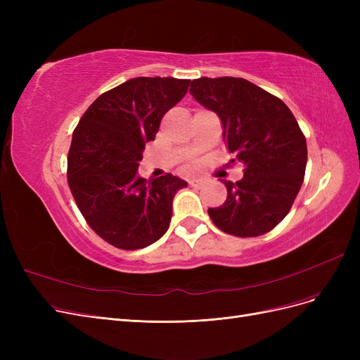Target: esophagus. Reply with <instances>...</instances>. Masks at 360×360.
<instances>
[{"label": "esophagus", "mask_w": 360, "mask_h": 360, "mask_svg": "<svg viewBox=\"0 0 360 360\" xmlns=\"http://www.w3.org/2000/svg\"><path fill=\"white\" fill-rule=\"evenodd\" d=\"M204 184V180H201V179H192V180H189V186H192V188H201Z\"/></svg>", "instance_id": "34e87169"}]
</instances>
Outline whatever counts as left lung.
<instances>
[{"label":"left lung","mask_w":360,"mask_h":360,"mask_svg":"<svg viewBox=\"0 0 360 360\" xmlns=\"http://www.w3.org/2000/svg\"><path fill=\"white\" fill-rule=\"evenodd\" d=\"M189 91L221 118L228 150L246 165L242 180H224L226 200L209 209L212 221L237 237L274 230L290 212L307 169V139L296 118L276 96L243 78H198Z\"/></svg>","instance_id":"8db88e82"}]
</instances>
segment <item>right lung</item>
Wrapping results in <instances>:
<instances>
[{"mask_svg":"<svg viewBox=\"0 0 360 360\" xmlns=\"http://www.w3.org/2000/svg\"><path fill=\"white\" fill-rule=\"evenodd\" d=\"M189 84L171 76L129 79L97 97L75 129L70 191L86 224L115 248H146L169 228L174 195L188 183L172 174L146 180L136 171L162 117Z\"/></svg>","mask_w":360,"mask_h":360,"instance_id":"add662e5","label":"right lung"}]
</instances>
